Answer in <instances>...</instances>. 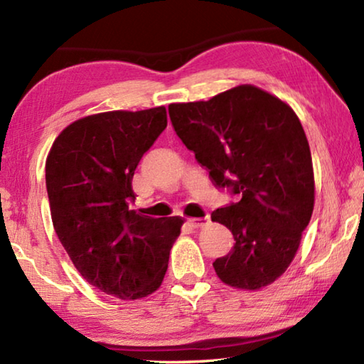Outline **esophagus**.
Segmentation results:
<instances>
[{"mask_svg": "<svg viewBox=\"0 0 364 364\" xmlns=\"http://www.w3.org/2000/svg\"><path fill=\"white\" fill-rule=\"evenodd\" d=\"M189 225L193 228H204L205 225H208V221H210V218H208V215L204 218H189Z\"/></svg>", "mask_w": 364, "mask_h": 364, "instance_id": "34e87169", "label": "esophagus"}]
</instances>
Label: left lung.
<instances>
[{
    "label": "left lung",
    "instance_id": "1",
    "mask_svg": "<svg viewBox=\"0 0 364 364\" xmlns=\"http://www.w3.org/2000/svg\"><path fill=\"white\" fill-rule=\"evenodd\" d=\"M168 114L215 186L237 196L212 213L236 241L213 262L218 278L249 291L271 284L297 254L315 204L310 146L299 117L252 85L208 101L170 104Z\"/></svg>",
    "mask_w": 364,
    "mask_h": 364
}]
</instances>
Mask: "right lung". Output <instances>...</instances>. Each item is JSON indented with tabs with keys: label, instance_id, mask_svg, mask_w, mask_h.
I'll return each mask as SVG.
<instances>
[{
	"label": "right lung",
	"instance_id": "1",
	"mask_svg": "<svg viewBox=\"0 0 364 364\" xmlns=\"http://www.w3.org/2000/svg\"><path fill=\"white\" fill-rule=\"evenodd\" d=\"M167 128V110H114L73 122L46 159L51 218L78 273L101 292L136 300L157 291L183 220L132 210L141 157Z\"/></svg>",
	"mask_w": 364,
	"mask_h": 364
}]
</instances>
